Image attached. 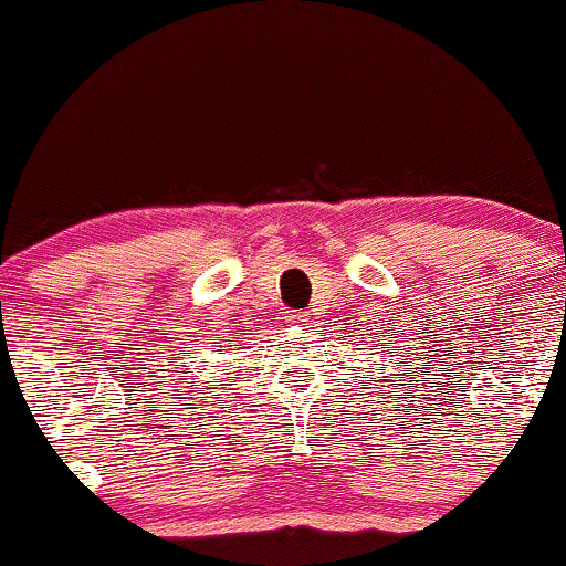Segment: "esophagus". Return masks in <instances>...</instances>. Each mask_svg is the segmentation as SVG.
Here are the masks:
<instances>
[{"label": "esophagus", "mask_w": 566, "mask_h": 566, "mask_svg": "<svg viewBox=\"0 0 566 566\" xmlns=\"http://www.w3.org/2000/svg\"><path fill=\"white\" fill-rule=\"evenodd\" d=\"M310 321V315L307 313H296L294 318H291V324H296V326H305Z\"/></svg>", "instance_id": "34e87169"}]
</instances>
